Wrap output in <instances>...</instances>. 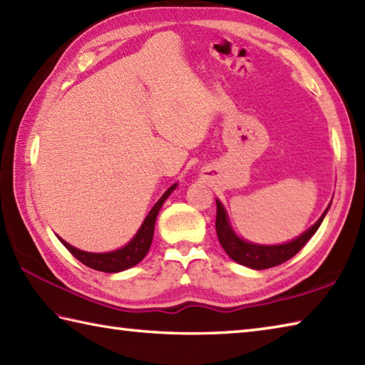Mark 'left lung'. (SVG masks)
I'll list each match as a JSON object with an SVG mask.
<instances>
[{
    "mask_svg": "<svg viewBox=\"0 0 365 365\" xmlns=\"http://www.w3.org/2000/svg\"><path fill=\"white\" fill-rule=\"evenodd\" d=\"M217 206V212H216V233L219 238V243L222 245L224 251L227 252L232 260L242 264L245 267L254 268V270H265V268L270 267H277L279 264L286 262L291 257H294L302 247L307 245L308 240H310L316 230L319 229V225L324 219L327 210L322 212V216L316 221L314 225H312L310 229L305 230L300 237L289 243H283V245H254L250 242H245V240L240 238L229 224V217H227V212L224 210L222 203L216 200Z\"/></svg>",
    "mask_w": 365,
    "mask_h": 365,
    "instance_id": "1",
    "label": "left lung"
}]
</instances>
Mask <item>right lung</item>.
Wrapping results in <instances>:
<instances>
[{
    "mask_svg": "<svg viewBox=\"0 0 365 365\" xmlns=\"http://www.w3.org/2000/svg\"><path fill=\"white\" fill-rule=\"evenodd\" d=\"M176 185L178 184H173L171 187H168V190L159 198V202L153 206V210L149 211V215L146 216V219H144V222L141 224L140 230L136 232V235L132 238V242H128L125 246L120 247L118 251L87 252V251L78 250V247L71 246L70 243H66L65 240L61 238L58 240L63 243L66 250L79 260V262L93 268V270L105 272V273H118V272L127 270V268L140 264L144 259V256L148 254L150 243H153L157 215H159L163 202L167 200L171 192L176 189Z\"/></svg>",
    "mask_w": 365,
    "mask_h": 365,
    "instance_id": "obj_1",
    "label": "right lung"
}]
</instances>
